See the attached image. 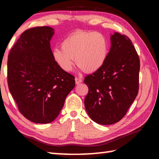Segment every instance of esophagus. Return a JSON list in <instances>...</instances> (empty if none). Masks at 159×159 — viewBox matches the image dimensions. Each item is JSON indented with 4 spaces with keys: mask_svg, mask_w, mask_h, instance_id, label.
Masks as SVG:
<instances>
[{
    "mask_svg": "<svg viewBox=\"0 0 159 159\" xmlns=\"http://www.w3.org/2000/svg\"><path fill=\"white\" fill-rule=\"evenodd\" d=\"M75 80H76V84H79V83H80L82 82V79H80V78H79V77H76L75 78Z\"/></svg>",
    "mask_w": 159,
    "mask_h": 159,
    "instance_id": "1",
    "label": "esophagus"
}]
</instances>
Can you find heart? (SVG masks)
Listing matches in <instances>:
<instances>
[{
  "label": "heart",
  "mask_w": 159,
  "mask_h": 159,
  "mask_svg": "<svg viewBox=\"0 0 159 159\" xmlns=\"http://www.w3.org/2000/svg\"><path fill=\"white\" fill-rule=\"evenodd\" d=\"M61 48L52 51L54 60L61 69L69 71L76 65L86 72H94L101 68L108 55V41L99 32H76L61 42Z\"/></svg>",
  "instance_id": "obj_1"
}]
</instances>
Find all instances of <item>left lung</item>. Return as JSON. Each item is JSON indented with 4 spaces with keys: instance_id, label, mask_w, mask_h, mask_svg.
<instances>
[{
    "instance_id": "left-lung-1",
    "label": "left lung",
    "mask_w": 159,
    "mask_h": 159,
    "mask_svg": "<svg viewBox=\"0 0 159 159\" xmlns=\"http://www.w3.org/2000/svg\"><path fill=\"white\" fill-rule=\"evenodd\" d=\"M111 48L103 65L85 76L88 95L84 104L91 119L101 125L121 120L139 90V59L127 36L111 35Z\"/></svg>"
}]
</instances>
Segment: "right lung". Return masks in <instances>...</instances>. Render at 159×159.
Segmentation results:
<instances>
[{
	"label": "right lung",
	"mask_w": 159,
	"mask_h": 159,
	"mask_svg": "<svg viewBox=\"0 0 159 159\" xmlns=\"http://www.w3.org/2000/svg\"><path fill=\"white\" fill-rule=\"evenodd\" d=\"M53 35L50 26L27 29L7 60L10 92L21 114L36 123L53 121L75 87L74 76L54 60L50 43Z\"/></svg>",
	"instance_id": "obj_1"
}]
</instances>
